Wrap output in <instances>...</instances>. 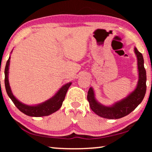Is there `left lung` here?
<instances>
[{
    "instance_id": "obj_1",
    "label": "left lung",
    "mask_w": 152,
    "mask_h": 152,
    "mask_svg": "<svg viewBox=\"0 0 152 152\" xmlns=\"http://www.w3.org/2000/svg\"><path fill=\"white\" fill-rule=\"evenodd\" d=\"M137 61L138 81L135 88L127 96L110 105H104L97 101L92 87L89 88L87 99L92 111L101 117L109 119H120L132 113L141 102L146 92V71L143 56L134 47Z\"/></svg>"
}]
</instances>
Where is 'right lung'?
<instances>
[{
  "label": "right lung",
  "mask_w": 152,
  "mask_h": 152,
  "mask_svg": "<svg viewBox=\"0 0 152 152\" xmlns=\"http://www.w3.org/2000/svg\"><path fill=\"white\" fill-rule=\"evenodd\" d=\"M11 51V53H12ZM10 60H11V56H9V60H7L6 66L4 70V84L5 88H6L7 93L8 94L10 99L12 100L15 106L17 107L20 111L23 113L24 114L28 115L29 117H43L48 116L52 113L57 111L60 109L62 105L63 101L65 99L66 92L68 91L69 87L71 86L72 82H68L61 87L58 90L57 92L53 95L52 97L49 99L45 102L37 104H26L23 102H20L16 97L14 96L13 93L11 91V86L9 84V66Z\"/></svg>",
  "instance_id": "add662e5"
}]
</instances>
